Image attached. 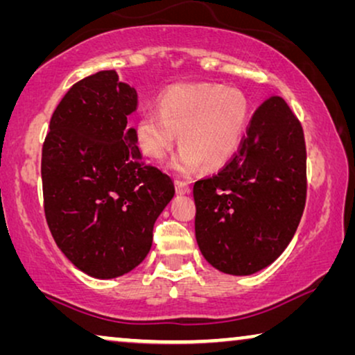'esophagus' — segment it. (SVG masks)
I'll list each match as a JSON object with an SVG mask.
<instances>
[{"label":"esophagus","mask_w":355,"mask_h":355,"mask_svg":"<svg viewBox=\"0 0 355 355\" xmlns=\"http://www.w3.org/2000/svg\"><path fill=\"white\" fill-rule=\"evenodd\" d=\"M174 184H176V192L178 193H189V192H191V186H189V182L179 181V179H178V181Z\"/></svg>","instance_id":"obj_1"}]
</instances>
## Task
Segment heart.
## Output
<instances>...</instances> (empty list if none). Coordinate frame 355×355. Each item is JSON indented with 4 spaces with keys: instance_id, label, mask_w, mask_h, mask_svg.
<instances>
[{
    "instance_id": "obj_1",
    "label": "heart",
    "mask_w": 355,
    "mask_h": 355,
    "mask_svg": "<svg viewBox=\"0 0 355 355\" xmlns=\"http://www.w3.org/2000/svg\"><path fill=\"white\" fill-rule=\"evenodd\" d=\"M250 105L241 90L215 84H179L158 98V113H145L135 124V144L153 162L166 158L176 145L181 152L171 162L178 173L198 164L208 171L226 166L244 140Z\"/></svg>"
}]
</instances>
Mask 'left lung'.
Wrapping results in <instances>:
<instances>
[{"label": "left lung", "instance_id": "1", "mask_svg": "<svg viewBox=\"0 0 355 355\" xmlns=\"http://www.w3.org/2000/svg\"><path fill=\"white\" fill-rule=\"evenodd\" d=\"M307 197L304 130L281 96L252 116L234 158L193 184L196 239L211 266L254 275L293 239Z\"/></svg>", "mask_w": 355, "mask_h": 355}]
</instances>
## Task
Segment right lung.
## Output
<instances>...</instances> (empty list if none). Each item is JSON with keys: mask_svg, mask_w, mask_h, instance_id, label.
Segmentation results:
<instances>
[{"mask_svg": "<svg viewBox=\"0 0 355 355\" xmlns=\"http://www.w3.org/2000/svg\"><path fill=\"white\" fill-rule=\"evenodd\" d=\"M137 92L116 71L71 87L42 148L43 208L53 239L72 265L98 279L142 263L153 225L174 197L173 179L145 164L128 124Z\"/></svg>", "mask_w": 355, "mask_h": 355, "instance_id": "add662e5", "label": "right lung"}]
</instances>
